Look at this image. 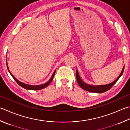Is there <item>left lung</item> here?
<instances>
[{
	"mask_svg": "<svg viewBox=\"0 0 130 130\" xmlns=\"http://www.w3.org/2000/svg\"><path fill=\"white\" fill-rule=\"evenodd\" d=\"M124 66H123V69H122L121 73H120V75H119V76L117 78V79L116 80H114V82H112L111 83H110V84H106V85H92L86 84V83L83 82V81L82 80V79H81L77 70H76V80H77L78 84H79V86L82 88V89L86 90L88 92H90L93 93H104L105 92H106L107 90H109L115 84H116V82L120 78V77H121L122 75V74H123V71H124Z\"/></svg>",
	"mask_w": 130,
	"mask_h": 130,
	"instance_id": "left-lung-1",
	"label": "left lung"
}]
</instances>
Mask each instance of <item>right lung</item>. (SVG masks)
I'll use <instances>...</instances> for the list:
<instances>
[{"label": "right lung", "instance_id": "obj_1", "mask_svg": "<svg viewBox=\"0 0 130 130\" xmlns=\"http://www.w3.org/2000/svg\"><path fill=\"white\" fill-rule=\"evenodd\" d=\"M6 63H7V69H8V72H9V73L11 75V76H12V77L13 78L14 80L16 81V83H18V84L20 85V86H21V87H23L24 88H25L26 89H28V90H40V89H43V88H45L46 87H47L48 85L50 84V83L51 82V81L53 80V77L54 76V75L55 73L56 72V70L54 72H53L52 76H51V77L50 78V79L48 81L47 83H45V84H41V85H29V84H25V83H22L21 82H20L19 80H18V79H16V78L12 74L11 72H10V71L9 70V68H8V63H7V59H6Z\"/></svg>", "mask_w": 130, "mask_h": 130}]
</instances>
